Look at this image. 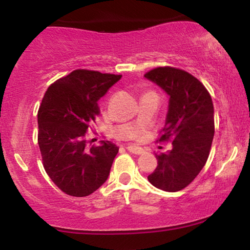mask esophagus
I'll use <instances>...</instances> for the list:
<instances>
[{
    "instance_id": "esophagus-1",
    "label": "esophagus",
    "mask_w": 250,
    "mask_h": 250,
    "mask_svg": "<svg viewBox=\"0 0 250 250\" xmlns=\"http://www.w3.org/2000/svg\"><path fill=\"white\" fill-rule=\"evenodd\" d=\"M127 149H128V151H130V153H133L135 155L145 154V149H142L140 147H135V146H128Z\"/></svg>"
}]
</instances>
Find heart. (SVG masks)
Instances as JSON below:
<instances>
[{
	"label": "heart",
	"mask_w": 250,
	"mask_h": 250,
	"mask_svg": "<svg viewBox=\"0 0 250 250\" xmlns=\"http://www.w3.org/2000/svg\"><path fill=\"white\" fill-rule=\"evenodd\" d=\"M131 137H133V139H134V137H136V134H134V135H133V136H131Z\"/></svg>",
	"instance_id": "obj_1"
}]
</instances>
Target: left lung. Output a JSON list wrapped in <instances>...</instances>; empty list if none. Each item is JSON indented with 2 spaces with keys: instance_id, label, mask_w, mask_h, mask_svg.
Here are the masks:
<instances>
[{
  "instance_id": "obj_1",
  "label": "left lung",
  "mask_w": 250,
  "mask_h": 250,
  "mask_svg": "<svg viewBox=\"0 0 250 250\" xmlns=\"http://www.w3.org/2000/svg\"><path fill=\"white\" fill-rule=\"evenodd\" d=\"M145 77L169 96L159 141H173L170 150L155 154L157 167L148 180L154 187L174 193L193 182L207 162L215 133L213 101L205 85L185 70L159 67Z\"/></svg>"
}]
</instances>
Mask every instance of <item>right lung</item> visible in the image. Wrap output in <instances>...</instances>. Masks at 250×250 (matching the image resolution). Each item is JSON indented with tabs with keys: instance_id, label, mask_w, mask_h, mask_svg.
<instances>
[{
	"instance_id": "add662e5",
	"label": "right lung",
	"mask_w": 250,
	"mask_h": 250,
	"mask_svg": "<svg viewBox=\"0 0 250 250\" xmlns=\"http://www.w3.org/2000/svg\"><path fill=\"white\" fill-rule=\"evenodd\" d=\"M122 75L77 69L54 82L37 113L39 147L48 176L63 193L88 196L105 182L119 147L110 141L87 147L97 101Z\"/></svg>"
}]
</instances>
